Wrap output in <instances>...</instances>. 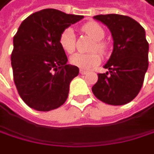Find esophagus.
Listing matches in <instances>:
<instances>
[{
  "label": "esophagus",
  "instance_id": "1",
  "mask_svg": "<svg viewBox=\"0 0 154 154\" xmlns=\"http://www.w3.org/2000/svg\"><path fill=\"white\" fill-rule=\"evenodd\" d=\"M79 72H80V74H82V75H85V74H87V73H88V70H85V69H80V70H79Z\"/></svg>",
  "mask_w": 154,
  "mask_h": 154
}]
</instances>
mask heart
I'll return each instance as SVG.
<instances>
[{"instance_id": "heart-1", "label": "heart", "mask_w": 154, "mask_h": 154, "mask_svg": "<svg viewBox=\"0 0 154 154\" xmlns=\"http://www.w3.org/2000/svg\"><path fill=\"white\" fill-rule=\"evenodd\" d=\"M82 30L94 41H96L95 45L92 47V50H97L101 53H104L106 46L103 43L100 42V40L103 39L105 35V32L103 28L95 22H90L86 23L82 27ZM59 44L65 52L68 54L74 52L75 47V32L71 27H68L62 32L59 37ZM100 56L97 53H91L88 54L76 53L70 57V62L72 65L80 67L82 69H90L100 64Z\"/></svg>"}]
</instances>
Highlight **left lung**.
Here are the masks:
<instances>
[{"label": "left lung", "mask_w": 154, "mask_h": 154, "mask_svg": "<svg viewBox=\"0 0 154 154\" xmlns=\"http://www.w3.org/2000/svg\"><path fill=\"white\" fill-rule=\"evenodd\" d=\"M104 23L113 38V51L105 64L109 71L97 74L92 92L102 102L124 105L140 92L148 69L149 44L145 30L134 19L120 14L93 17Z\"/></svg>", "instance_id": "1"}]
</instances>
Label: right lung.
Wrapping results in <instances>:
<instances>
[{
	"instance_id": "obj_1",
	"label": "right lung",
	"mask_w": 154,
	"mask_h": 154,
	"mask_svg": "<svg viewBox=\"0 0 154 154\" xmlns=\"http://www.w3.org/2000/svg\"><path fill=\"white\" fill-rule=\"evenodd\" d=\"M83 18L44 9L28 16L18 28L11 61L18 93L30 108L49 111L66 102L70 82L79 69L66 64L59 37L65 29Z\"/></svg>"
}]
</instances>
